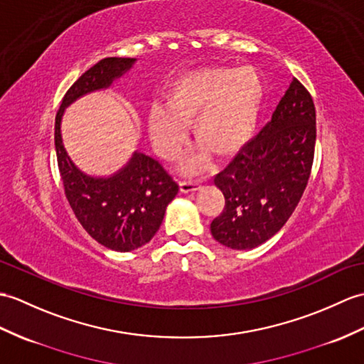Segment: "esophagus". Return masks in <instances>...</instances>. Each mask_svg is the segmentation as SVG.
Returning a JSON list of instances; mask_svg holds the SVG:
<instances>
[{
	"label": "esophagus",
	"instance_id": "obj_1",
	"mask_svg": "<svg viewBox=\"0 0 364 364\" xmlns=\"http://www.w3.org/2000/svg\"><path fill=\"white\" fill-rule=\"evenodd\" d=\"M200 186H201V183L197 181V180H183V181L180 183L181 192H184V193L197 191V189H200Z\"/></svg>",
	"mask_w": 364,
	"mask_h": 364
}]
</instances>
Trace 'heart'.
<instances>
[{"label": "heart", "mask_w": 364, "mask_h": 364, "mask_svg": "<svg viewBox=\"0 0 364 364\" xmlns=\"http://www.w3.org/2000/svg\"><path fill=\"white\" fill-rule=\"evenodd\" d=\"M264 87L250 68H209L191 73L168 88L166 107L151 105L149 132L155 149L167 159L178 154L184 138V124H192L193 136L201 149L186 167L206 163L205 148L220 158H230L255 136Z\"/></svg>", "instance_id": "heart-1"}]
</instances>
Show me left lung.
Masks as SVG:
<instances>
[{
    "label": "left lung",
    "mask_w": 364,
    "mask_h": 364,
    "mask_svg": "<svg viewBox=\"0 0 364 364\" xmlns=\"http://www.w3.org/2000/svg\"><path fill=\"white\" fill-rule=\"evenodd\" d=\"M315 142L314 99L294 77L272 121L214 176L225 196L222 214L210 223L214 239L251 250L273 237L307 188Z\"/></svg>",
    "instance_id": "obj_1"
}]
</instances>
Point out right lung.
Segmentation results:
<instances>
[{
  "label": "right lung",
  "mask_w": 364,
  "mask_h": 364,
  "mask_svg": "<svg viewBox=\"0 0 364 364\" xmlns=\"http://www.w3.org/2000/svg\"><path fill=\"white\" fill-rule=\"evenodd\" d=\"M133 63L134 58L129 57H107L83 73L65 92L54 133L58 171L73 213L92 239L121 252L136 250L151 240L180 186L161 163L139 151L109 178L82 173L63 147L60 122L65 107L87 92L109 87Z\"/></svg>",
  "instance_id": "add662e5"
}]
</instances>
